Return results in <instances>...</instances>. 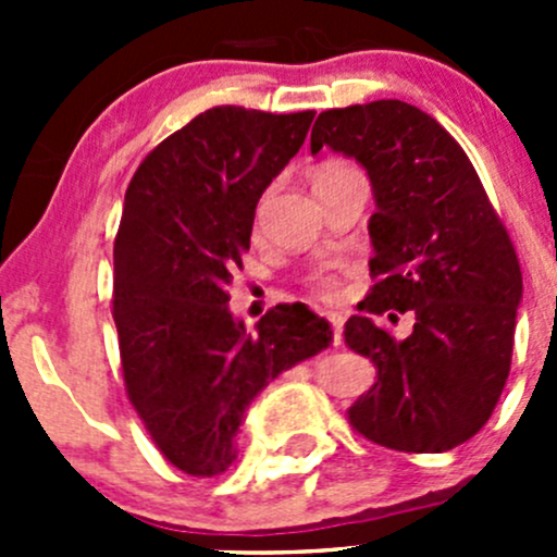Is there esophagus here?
<instances>
[{"label":"esophagus","mask_w":557,"mask_h":557,"mask_svg":"<svg viewBox=\"0 0 557 557\" xmlns=\"http://www.w3.org/2000/svg\"><path fill=\"white\" fill-rule=\"evenodd\" d=\"M325 320L331 323V331H334V345H342V329H345V318L336 312L325 314Z\"/></svg>","instance_id":"esophagus-1"}]
</instances>
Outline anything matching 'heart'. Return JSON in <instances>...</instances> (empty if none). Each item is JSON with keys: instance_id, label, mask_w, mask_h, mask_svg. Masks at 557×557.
<instances>
[{"instance_id": "b5f03b06", "label": "heart", "mask_w": 557, "mask_h": 557, "mask_svg": "<svg viewBox=\"0 0 557 557\" xmlns=\"http://www.w3.org/2000/svg\"><path fill=\"white\" fill-rule=\"evenodd\" d=\"M339 170H350V166H347V164H339V161H331V164H323V166H320L318 172H314V180H318V177H323V174L339 172Z\"/></svg>"}]
</instances>
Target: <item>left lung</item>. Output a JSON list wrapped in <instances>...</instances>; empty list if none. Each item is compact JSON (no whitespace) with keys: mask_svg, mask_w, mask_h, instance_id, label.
Wrapping results in <instances>:
<instances>
[{"mask_svg":"<svg viewBox=\"0 0 557 557\" xmlns=\"http://www.w3.org/2000/svg\"><path fill=\"white\" fill-rule=\"evenodd\" d=\"M312 153L356 159L372 180L369 218L377 277L345 323L350 350L372 358L377 383L347 414L369 442L445 453L476 434L509 377L522 274L515 247L458 143L418 107L380 99L320 112ZM412 311L393 341L369 313Z\"/></svg>","mask_w":557,"mask_h":557,"instance_id":"obj_1","label":"left lung"}]
</instances>
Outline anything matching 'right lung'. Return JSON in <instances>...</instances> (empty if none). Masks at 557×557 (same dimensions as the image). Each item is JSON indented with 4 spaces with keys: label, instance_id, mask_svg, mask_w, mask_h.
<instances>
[{
    "label": "right lung",
    "instance_id": "obj_1",
    "mask_svg": "<svg viewBox=\"0 0 557 557\" xmlns=\"http://www.w3.org/2000/svg\"><path fill=\"white\" fill-rule=\"evenodd\" d=\"M314 112L212 107L139 164L115 237L112 318L126 393L164 458L226 471L252 398L331 345L310 307H272L247 331L228 288L263 190L299 153Z\"/></svg>",
    "mask_w": 557,
    "mask_h": 557
}]
</instances>
